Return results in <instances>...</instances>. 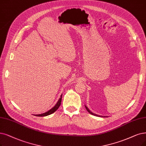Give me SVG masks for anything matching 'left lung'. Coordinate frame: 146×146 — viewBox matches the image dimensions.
<instances>
[{
    "instance_id": "obj_1",
    "label": "left lung",
    "mask_w": 146,
    "mask_h": 146,
    "mask_svg": "<svg viewBox=\"0 0 146 146\" xmlns=\"http://www.w3.org/2000/svg\"><path fill=\"white\" fill-rule=\"evenodd\" d=\"M85 107H86V110H87V111H88L90 114H92V115H95V116H98V117H107V116H102V115H98V114H95V113H92L91 111L87 108V107H86V106H85Z\"/></svg>"
}]
</instances>
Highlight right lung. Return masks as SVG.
I'll return each mask as SVG.
<instances>
[{"instance_id":"obj_1","label":"right lung","mask_w":146,"mask_h":146,"mask_svg":"<svg viewBox=\"0 0 146 146\" xmlns=\"http://www.w3.org/2000/svg\"><path fill=\"white\" fill-rule=\"evenodd\" d=\"M62 95H61L60 96V98H59V100H58L57 104L55 105V106L52 108L51 109H50V110H48V111H46L45 113H44L42 114H35L34 115H36V116H38V117H44V116H46V115H48L50 114H51L52 113H54L59 108V107H60V104H61V102H62Z\"/></svg>"}]
</instances>
